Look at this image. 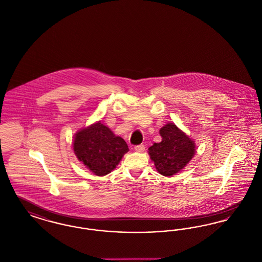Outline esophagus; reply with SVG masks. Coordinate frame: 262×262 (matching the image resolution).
<instances>
[{"mask_svg":"<svg viewBox=\"0 0 262 262\" xmlns=\"http://www.w3.org/2000/svg\"><path fill=\"white\" fill-rule=\"evenodd\" d=\"M135 150L138 151V152H142V151H144L145 150V146L143 145V144H141V145H137L135 146Z\"/></svg>","mask_w":262,"mask_h":262,"instance_id":"34e87169","label":"esophagus"}]
</instances>
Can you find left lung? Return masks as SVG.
<instances>
[{"mask_svg": "<svg viewBox=\"0 0 262 262\" xmlns=\"http://www.w3.org/2000/svg\"><path fill=\"white\" fill-rule=\"evenodd\" d=\"M160 133L162 141L149 147L148 155L161 175L172 176L192 160L194 143L174 123L163 126Z\"/></svg>", "mask_w": 262, "mask_h": 262, "instance_id": "obj_1", "label": "left lung"}]
</instances>
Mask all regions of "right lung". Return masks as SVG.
Masks as SVG:
<instances>
[{
	"instance_id": "add662e5",
	"label": "right lung",
	"mask_w": 262,
	"mask_h": 262,
	"mask_svg": "<svg viewBox=\"0 0 262 262\" xmlns=\"http://www.w3.org/2000/svg\"><path fill=\"white\" fill-rule=\"evenodd\" d=\"M73 149L78 160L98 176L111 173L129 150L125 141L101 121L76 134Z\"/></svg>"
}]
</instances>
